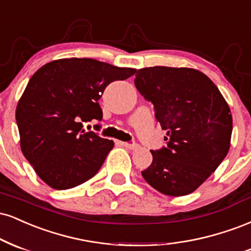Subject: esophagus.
Returning a JSON list of instances; mask_svg holds the SVG:
<instances>
[{
    "mask_svg": "<svg viewBox=\"0 0 251 251\" xmlns=\"http://www.w3.org/2000/svg\"><path fill=\"white\" fill-rule=\"evenodd\" d=\"M121 146L125 147L126 149H131V150H135L138 148V144L136 143H129V142H119Z\"/></svg>",
    "mask_w": 251,
    "mask_h": 251,
    "instance_id": "1",
    "label": "esophagus"
}]
</instances>
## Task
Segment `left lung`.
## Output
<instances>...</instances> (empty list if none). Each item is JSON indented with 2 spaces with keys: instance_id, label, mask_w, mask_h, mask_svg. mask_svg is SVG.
<instances>
[{
  "instance_id": "obj_1",
  "label": "left lung",
  "mask_w": 251,
  "mask_h": 251,
  "mask_svg": "<svg viewBox=\"0 0 251 251\" xmlns=\"http://www.w3.org/2000/svg\"><path fill=\"white\" fill-rule=\"evenodd\" d=\"M137 90L154 104L167 147L151 150L143 178L168 196L195 191L230 148L232 116L219 88L191 68L150 67L137 72Z\"/></svg>"
}]
</instances>
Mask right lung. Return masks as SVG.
Instances as JSON below:
<instances>
[{
  "mask_svg": "<svg viewBox=\"0 0 251 251\" xmlns=\"http://www.w3.org/2000/svg\"><path fill=\"white\" fill-rule=\"evenodd\" d=\"M135 73L73 57L49 62L31 76L17 103L16 122L21 150L44 183L64 190L96 175L114 142L87 132L83 122L101 121L99 100L107 85Z\"/></svg>",
  "mask_w": 251,
  "mask_h": 251,
  "instance_id": "obj_1",
  "label": "right lung"
}]
</instances>
